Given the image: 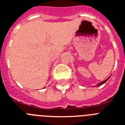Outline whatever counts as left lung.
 <instances>
[{
	"mask_svg": "<svg viewBox=\"0 0 125 125\" xmlns=\"http://www.w3.org/2000/svg\"><path fill=\"white\" fill-rule=\"evenodd\" d=\"M109 78H110V77H108V78L107 79L104 80V81H102V82H101V83H98V84H97V86H99L102 85L103 84H104V83H106V81H108V80L109 79Z\"/></svg>",
	"mask_w": 125,
	"mask_h": 125,
	"instance_id": "left-lung-1",
	"label": "left lung"
}]
</instances>
